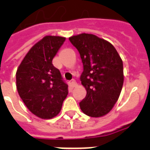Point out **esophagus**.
<instances>
[{
	"label": "esophagus",
	"mask_w": 150,
	"mask_h": 150,
	"mask_svg": "<svg viewBox=\"0 0 150 150\" xmlns=\"http://www.w3.org/2000/svg\"><path fill=\"white\" fill-rule=\"evenodd\" d=\"M71 86H72L73 88H74V87H76L78 86L77 82H76V81H75V80H72V81H71Z\"/></svg>",
	"instance_id": "obj_1"
}]
</instances>
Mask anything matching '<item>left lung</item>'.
I'll use <instances>...</instances> for the list:
<instances>
[{"instance_id": "obj_1", "label": "left lung", "mask_w": 150, "mask_h": 150, "mask_svg": "<svg viewBox=\"0 0 150 150\" xmlns=\"http://www.w3.org/2000/svg\"><path fill=\"white\" fill-rule=\"evenodd\" d=\"M69 40L78 50L83 64L80 80L86 96L79 103L85 114L99 117L108 114L123 86V62L114 47L93 34L73 36Z\"/></svg>"}]
</instances>
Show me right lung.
<instances>
[{"mask_svg": "<svg viewBox=\"0 0 150 150\" xmlns=\"http://www.w3.org/2000/svg\"><path fill=\"white\" fill-rule=\"evenodd\" d=\"M64 37L46 36L29 50L16 72V86L27 108L42 119H50L61 111L68 93V85L52 60Z\"/></svg>", "mask_w": 150, "mask_h": 150, "instance_id": "1", "label": "right lung"}]
</instances>
